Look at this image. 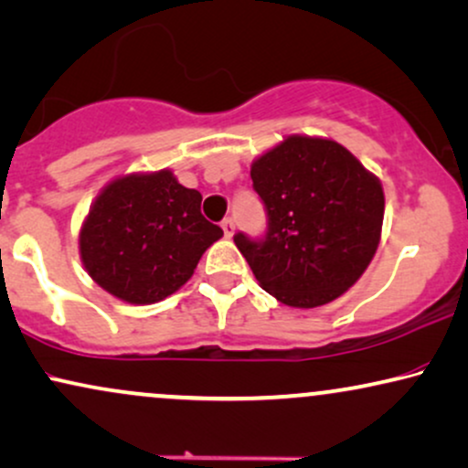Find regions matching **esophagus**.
I'll use <instances>...</instances> for the list:
<instances>
[{"mask_svg": "<svg viewBox=\"0 0 468 468\" xmlns=\"http://www.w3.org/2000/svg\"><path fill=\"white\" fill-rule=\"evenodd\" d=\"M222 230H224V235H227V238H233L235 222L230 220V218H227V220H222Z\"/></svg>", "mask_w": 468, "mask_h": 468, "instance_id": "obj_1", "label": "esophagus"}]
</instances>
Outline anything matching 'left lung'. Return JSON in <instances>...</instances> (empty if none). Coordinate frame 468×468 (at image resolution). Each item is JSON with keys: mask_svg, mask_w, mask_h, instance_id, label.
I'll use <instances>...</instances> for the list:
<instances>
[{"mask_svg": "<svg viewBox=\"0 0 468 468\" xmlns=\"http://www.w3.org/2000/svg\"><path fill=\"white\" fill-rule=\"evenodd\" d=\"M250 176L268 230L261 239H233L259 285L298 309L333 303L363 276L380 244L378 176L339 142L309 135H289L254 159Z\"/></svg>", "mask_w": 468, "mask_h": 468, "instance_id": "left-lung-1", "label": "left lung"}]
</instances>
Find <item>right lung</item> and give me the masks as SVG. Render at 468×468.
Listing matches in <instances>:
<instances>
[{
  "label": "right lung",
  "instance_id": "add662e5",
  "mask_svg": "<svg viewBox=\"0 0 468 468\" xmlns=\"http://www.w3.org/2000/svg\"><path fill=\"white\" fill-rule=\"evenodd\" d=\"M200 192L170 170L118 176L99 194L80 230L84 268L129 304H153L190 281L203 252L222 238L200 214Z\"/></svg>",
  "mask_w": 468,
  "mask_h": 468
}]
</instances>
